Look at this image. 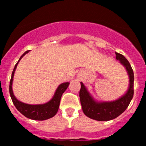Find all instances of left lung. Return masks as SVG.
I'll list each match as a JSON object with an SVG mask.
<instances>
[{"mask_svg": "<svg viewBox=\"0 0 146 146\" xmlns=\"http://www.w3.org/2000/svg\"><path fill=\"white\" fill-rule=\"evenodd\" d=\"M116 60L124 66L129 77V86L126 93L115 101L99 102L93 98L84 84H81L80 99L85 115L97 121H110L119 116L130 104L134 95V73L129 62L123 55L115 53Z\"/></svg>", "mask_w": 146, "mask_h": 146, "instance_id": "left-lung-1", "label": "left lung"}]
</instances>
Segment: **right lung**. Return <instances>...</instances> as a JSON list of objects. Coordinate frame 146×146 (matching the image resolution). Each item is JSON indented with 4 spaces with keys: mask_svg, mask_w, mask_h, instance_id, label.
Segmentation results:
<instances>
[{
    "mask_svg": "<svg viewBox=\"0 0 146 146\" xmlns=\"http://www.w3.org/2000/svg\"><path fill=\"white\" fill-rule=\"evenodd\" d=\"M29 51H25L23 55H22L19 60L16 64L15 65L14 70H13L12 74H11V80H10L9 84V93L10 96H11V100H12L13 103L15 106L18 111L21 114H23L25 117H27V118L31 119L33 120H38V121H43V120L48 119L51 118V117H54L56 115L57 112H58V108H59V106L60 103V100H61V97L66 88H68L69 82H64L58 86V88L55 92L54 95L50 101L45 104H28L23 103L18 100L17 98L15 97L13 93L12 90V84L13 80H14V73L16 71V67L18 62L20 60L23 58L25 55L29 53Z\"/></svg>",
    "mask_w": 146,
    "mask_h": 146,
    "instance_id": "add662e5",
    "label": "right lung"
}]
</instances>
